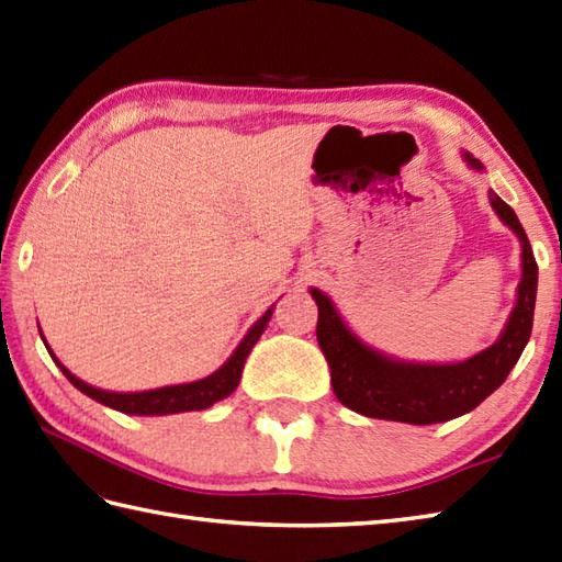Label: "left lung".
<instances>
[{
  "instance_id": "8db88e82",
  "label": "left lung",
  "mask_w": 562,
  "mask_h": 562,
  "mask_svg": "<svg viewBox=\"0 0 562 562\" xmlns=\"http://www.w3.org/2000/svg\"><path fill=\"white\" fill-rule=\"evenodd\" d=\"M462 158L476 172H484V165L469 153H462ZM488 201L495 215L517 234L521 244V280L517 284L515 308L501 337L472 359L422 363L387 357L361 342L337 313L330 296L311 286V296L318 304L316 337L330 367L335 395L345 407L371 419L428 426L458 419L476 409L505 383L507 373L515 369L529 342L539 266L513 207L495 191H488Z\"/></svg>"
}]
</instances>
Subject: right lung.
I'll return each instance as SVG.
<instances>
[{"label": "right lung", "mask_w": 562, "mask_h": 562, "mask_svg": "<svg viewBox=\"0 0 562 562\" xmlns=\"http://www.w3.org/2000/svg\"><path fill=\"white\" fill-rule=\"evenodd\" d=\"M272 308L270 306L263 316H260L249 333L244 335V340L239 342V347L232 351V357L222 363V367L211 373L203 381H193V383H181V385H167V387H158V390H143V393H110V390H100L83 383L81 378H76L64 363L55 357V351L49 349L47 351L52 361L57 363L59 371L69 378V383L74 387L81 390L83 395L93 397L95 402L104 404V407H112L122 414H138V416H162V414H179V412H201L213 407L215 402L229 397L234 390H237L239 381H241V371H244V363L246 357L251 355L254 345L258 342V337L266 333L268 328V321L272 316ZM43 337V335H41ZM45 340V337H43Z\"/></svg>", "instance_id": "right-lung-1"}]
</instances>
